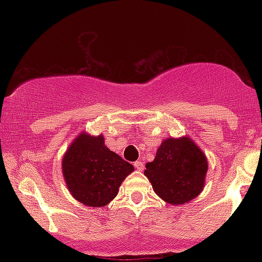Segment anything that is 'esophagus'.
Returning <instances> with one entry per match:
<instances>
[{"mask_svg": "<svg viewBox=\"0 0 262 262\" xmlns=\"http://www.w3.org/2000/svg\"><path fill=\"white\" fill-rule=\"evenodd\" d=\"M134 166H135V169H137L138 171H143L144 170V164L141 161H135L134 162Z\"/></svg>", "mask_w": 262, "mask_h": 262, "instance_id": "1", "label": "esophagus"}]
</instances>
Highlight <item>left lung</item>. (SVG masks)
I'll return each mask as SVG.
<instances>
[{
	"instance_id": "obj_1",
	"label": "left lung",
	"mask_w": 262,
	"mask_h": 262,
	"mask_svg": "<svg viewBox=\"0 0 262 262\" xmlns=\"http://www.w3.org/2000/svg\"><path fill=\"white\" fill-rule=\"evenodd\" d=\"M145 167L144 175L151 182L155 193L165 202L179 206L202 192L208 161L188 137L167 138Z\"/></svg>"
}]
</instances>
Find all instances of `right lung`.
<instances>
[{"label":"right lung","instance_id":"obj_1","mask_svg":"<svg viewBox=\"0 0 262 262\" xmlns=\"http://www.w3.org/2000/svg\"><path fill=\"white\" fill-rule=\"evenodd\" d=\"M133 171V165L104 145L102 134L93 137L82 132L62 158V175L69 191L75 200L95 208L110 203Z\"/></svg>","mask_w":262,"mask_h":262}]
</instances>
